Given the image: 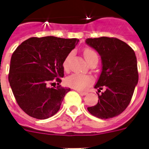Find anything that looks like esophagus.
<instances>
[{
    "label": "esophagus",
    "instance_id": "esophagus-1",
    "mask_svg": "<svg viewBox=\"0 0 149 149\" xmlns=\"http://www.w3.org/2000/svg\"><path fill=\"white\" fill-rule=\"evenodd\" d=\"M77 92H78V93H80L81 95H87V93H85V92H81V91H77Z\"/></svg>",
    "mask_w": 149,
    "mask_h": 149
}]
</instances>
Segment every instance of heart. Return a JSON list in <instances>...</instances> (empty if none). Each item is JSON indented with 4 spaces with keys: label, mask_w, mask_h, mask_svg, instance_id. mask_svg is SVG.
I'll list each match as a JSON object with an SVG mask.
<instances>
[{
    "label": "heart",
    "mask_w": 149,
    "mask_h": 149,
    "mask_svg": "<svg viewBox=\"0 0 149 149\" xmlns=\"http://www.w3.org/2000/svg\"><path fill=\"white\" fill-rule=\"evenodd\" d=\"M84 56L87 63L90 62L93 59L98 58L97 54L93 50L89 49V48H86L84 50ZM69 57H70V55H68L63 62V67L65 69H67L68 67ZM93 79L90 75L79 73L72 74L66 79L67 85L79 91H84L87 89L88 86L93 83Z\"/></svg>",
    "instance_id": "1"
}]
</instances>
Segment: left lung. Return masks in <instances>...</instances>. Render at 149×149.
<instances>
[{"label":"left lung","instance_id":"1","mask_svg":"<svg viewBox=\"0 0 149 149\" xmlns=\"http://www.w3.org/2000/svg\"><path fill=\"white\" fill-rule=\"evenodd\" d=\"M86 43L101 56L102 68L95 88L98 93L97 104L87 107L92 115L101 119L119 115L131 102L137 85V61L134 50L116 38L86 39Z\"/></svg>","mask_w":149,"mask_h":149}]
</instances>
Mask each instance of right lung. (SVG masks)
<instances>
[{"instance_id": "right-lung-1", "label": "right lung", "mask_w": 149, "mask_h": 149, "mask_svg": "<svg viewBox=\"0 0 149 149\" xmlns=\"http://www.w3.org/2000/svg\"><path fill=\"white\" fill-rule=\"evenodd\" d=\"M77 39L32 37L13 52L9 82L17 103L27 115L38 119L53 116L70 88H51L64 76L63 62L78 43ZM54 84V83H53Z\"/></svg>"}]
</instances>
